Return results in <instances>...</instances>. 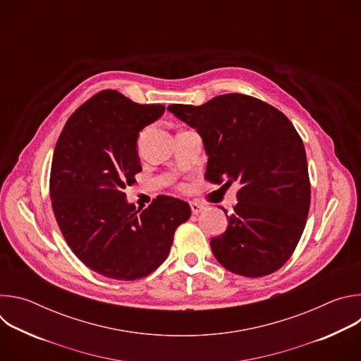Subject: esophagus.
<instances>
[{
    "label": "esophagus",
    "mask_w": 361,
    "mask_h": 361,
    "mask_svg": "<svg viewBox=\"0 0 361 361\" xmlns=\"http://www.w3.org/2000/svg\"><path fill=\"white\" fill-rule=\"evenodd\" d=\"M190 207H191L192 214H198V213H201V212L204 210V205L200 204V202H197V201H191V202H190Z\"/></svg>",
    "instance_id": "1"
}]
</instances>
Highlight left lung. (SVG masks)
Instances as JSON below:
<instances>
[{"label":"left lung","instance_id":"1","mask_svg":"<svg viewBox=\"0 0 361 361\" xmlns=\"http://www.w3.org/2000/svg\"><path fill=\"white\" fill-rule=\"evenodd\" d=\"M167 110L202 137L209 156L204 178L240 185L227 230L212 238L219 263L251 279L281 269L300 241L312 195L305 149L291 121L238 92Z\"/></svg>","mask_w":361,"mask_h":361}]
</instances>
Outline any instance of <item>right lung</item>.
I'll return each mask as SVG.
<instances>
[{
	"instance_id": "right-lung-1",
	"label": "right lung",
	"mask_w": 361,
	"mask_h": 361,
	"mask_svg": "<svg viewBox=\"0 0 361 361\" xmlns=\"http://www.w3.org/2000/svg\"><path fill=\"white\" fill-rule=\"evenodd\" d=\"M164 110L102 90L70 116L56 144L49 195L57 224L78 259L104 277L151 274L191 216L188 202L170 195H157L144 210L126 201L124 188L141 171L138 133Z\"/></svg>"
}]
</instances>
